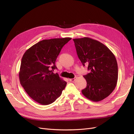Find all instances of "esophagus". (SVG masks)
I'll return each instance as SVG.
<instances>
[{
	"mask_svg": "<svg viewBox=\"0 0 134 134\" xmlns=\"http://www.w3.org/2000/svg\"><path fill=\"white\" fill-rule=\"evenodd\" d=\"M76 79H77L76 77H75V78H73V79H69V81H74Z\"/></svg>",
	"mask_w": 134,
	"mask_h": 134,
	"instance_id": "1",
	"label": "esophagus"
}]
</instances>
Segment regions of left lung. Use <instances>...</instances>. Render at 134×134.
Wrapping results in <instances>:
<instances>
[{"instance_id": "8db88e82", "label": "left lung", "mask_w": 134, "mask_h": 134, "mask_svg": "<svg viewBox=\"0 0 134 134\" xmlns=\"http://www.w3.org/2000/svg\"><path fill=\"white\" fill-rule=\"evenodd\" d=\"M76 53L90 73L83 75L87 86L82 93L88 99L100 101L114 90L118 80V65L110 49L101 42L88 37L73 39Z\"/></svg>"}]
</instances>
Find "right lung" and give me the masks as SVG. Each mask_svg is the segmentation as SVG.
<instances>
[{
  "label": "right lung",
  "instance_id": "1",
  "mask_svg": "<svg viewBox=\"0 0 134 134\" xmlns=\"http://www.w3.org/2000/svg\"><path fill=\"white\" fill-rule=\"evenodd\" d=\"M71 39L42 40L24 54L19 73L20 83L35 102L44 105L52 104L65 89L67 82L53 71L57 69L55 61L61 49Z\"/></svg>",
  "mask_w": 134,
  "mask_h": 134
}]
</instances>
